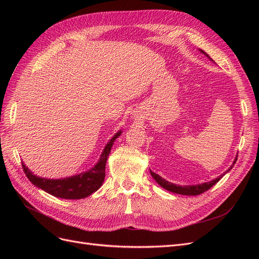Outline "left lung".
Instances as JSON below:
<instances>
[{"label":"left lung","mask_w":259,"mask_h":259,"mask_svg":"<svg viewBox=\"0 0 259 259\" xmlns=\"http://www.w3.org/2000/svg\"><path fill=\"white\" fill-rule=\"evenodd\" d=\"M199 51H200L202 54H204L205 56H206L209 60H213L204 51H202V50H199ZM237 160H238V156H236V159H234V161H233V164L228 168V170H226V173H227V171H229V170L233 167V165H234V164H236ZM226 173H225V174H226ZM150 174H151V176L154 178L155 182L158 183L162 188H164V189H166L167 191H170V192L178 193V194H184V195H198V194H201V193H203V192H205V191H207V190L209 189V188L213 187L216 183H218L219 180H221V178L225 175V174H223V175L218 176L217 178L211 180V182L204 183V184H201V185L178 186V185H175V184H171V183L167 182V180L162 178V177L159 176L158 174L153 173L152 170H150Z\"/></svg>","instance_id":"obj_1"}]
</instances>
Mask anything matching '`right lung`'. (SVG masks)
Returning a JSON list of instances; mask_svg holds the SVG:
<instances>
[{
    "label": "right lung",
    "instance_id": "obj_1",
    "mask_svg": "<svg viewBox=\"0 0 259 259\" xmlns=\"http://www.w3.org/2000/svg\"><path fill=\"white\" fill-rule=\"evenodd\" d=\"M121 131L109 140L106 145L103 153L100 155L99 161L92 169L84 171L79 175H74L71 177H66L61 179H48L42 178L32 174L25 164L22 163V168L25 171L28 179L40 189L46 191L48 193L54 195L56 198L68 199V200H77L89 197L92 193L97 191L100 186L103 185L106 176V163L108 155L111 151L114 140L121 135Z\"/></svg>",
    "mask_w": 259,
    "mask_h": 259
}]
</instances>
